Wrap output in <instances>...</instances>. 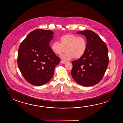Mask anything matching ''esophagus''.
<instances>
[{
	"mask_svg": "<svg viewBox=\"0 0 123 123\" xmlns=\"http://www.w3.org/2000/svg\"><path fill=\"white\" fill-rule=\"evenodd\" d=\"M61 62L62 63V64H65L67 62H66V61H61Z\"/></svg>",
	"mask_w": 123,
	"mask_h": 123,
	"instance_id": "obj_1",
	"label": "esophagus"
}]
</instances>
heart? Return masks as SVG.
<instances>
[{"mask_svg": "<svg viewBox=\"0 0 123 123\" xmlns=\"http://www.w3.org/2000/svg\"><path fill=\"white\" fill-rule=\"evenodd\" d=\"M61 43L53 42L50 48L56 55H60L66 48V52L61 56L64 60H68L74 57L78 59L81 58L86 51L87 43L85 37H78L73 34H66L60 38Z\"/></svg>", "mask_w": 123, "mask_h": 123, "instance_id": "obj_1", "label": "heart"}]
</instances>
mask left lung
<instances>
[{"label":"left lung","mask_w":123,"mask_h":123,"mask_svg":"<svg viewBox=\"0 0 123 123\" xmlns=\"http://www.w3.org/2000/svg\"><path fill=\"white\" fill-rule=\"evenodd\" d=\"M85 36L87 46L81 58L73 61L71 75L79 84L94 86L102 80L109 64L107 46L98 35L91 30L77 31Z\"/></svg>","instance_id":"left-lung-1"}]
</instances>
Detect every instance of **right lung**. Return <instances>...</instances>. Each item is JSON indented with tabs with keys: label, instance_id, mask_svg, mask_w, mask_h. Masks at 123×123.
<instances>
[{
	"label": "right lung",
	"instance_id": "1",
	"mask_svg": "<svg viewBox=\"0 0 123 123\" xmlns=\"http://www.w3.org/2000/svg\"><path fill=\"white\" fill-rule=\"evenodd\" d=\"M53 34L49 30H35L19 46L18 66L24 78L32 85L40 86L47 83L60 62L49 46Z\"/></svg>",
	"mask_w": 123,
	"mask_h": 123
}]
</instances>
